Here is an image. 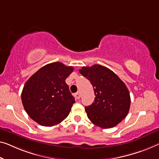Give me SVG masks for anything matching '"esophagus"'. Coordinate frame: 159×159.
Returning <instances> with one entry per match:
<instances>
[{"label": "esophagus", "instance_id": "obj_1", "mask_svg": "<svg viewBox=\"0 0 159 159\" xmlns=\"http://www.w3.org/2000/svg\"><path fill=\"white\" fill-rule=\"evenodd\" d=\"M75 97L77 99H80V92H77L76 93H75Z\"/></svg>", "mask_w": 159, "mask_h": 159}]
</instances>
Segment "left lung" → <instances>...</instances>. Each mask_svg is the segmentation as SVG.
Wrapping results in <instances>:
<instances>
[{"label":"left lung","mask_w":159,"mask_h":159,"mask_svg":"<svg viewBox=\"0 0 159 159\" xmlns=\"http://www.w3.org/2000/svg\"><path fill=\"white\" fill-rule=\"evenodd\" d=\"M79 72L93 87L95 99L85 111L89 120L103 129L118 125L126 117L131 104L129 89L116 73L101 65L84 67Z\"/></svg>","instance_id":"1"}]
</instances>
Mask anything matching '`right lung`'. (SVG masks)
Masks as SVG:
<instances>
[{
    "instance_id": "1",
    "label": "right lung",
    "mask_w": 159,
    "mask_h": 159,
    "mask_svg": "<svg viewBox=\"0 0 159 159\" xmlns=\"http://www.w3.org/2000/svg\"><path fill=\"white\" fill-rule=\"evenodd\" d=\"M72 66L54 62L43 66L23 86L21 100L30 118L43 126L61 123L69 114L75 99L66 79Z\"/></svg>"
}]
</instances>
